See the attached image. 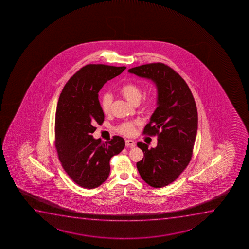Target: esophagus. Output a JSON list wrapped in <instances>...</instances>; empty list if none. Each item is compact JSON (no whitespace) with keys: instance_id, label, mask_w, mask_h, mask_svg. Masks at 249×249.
<instances>
[{"instance_id":"obj_1","label":"esophagus","mask_w":249,"mask_h":249,"mask_svg":"<svg viewBox=\"0 0 249 249\" xmlns=\"http://www.w3.org/2000/svg\"><path fill=\"white\" fill-rule=\"evenodd\" d=\"M126 146L127 147H134L136 146V143H135V142L133 140H130V139H126Z\"/></svg>"}]
</instances>
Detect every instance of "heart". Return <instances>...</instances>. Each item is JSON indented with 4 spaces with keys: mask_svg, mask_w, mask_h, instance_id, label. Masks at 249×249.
<instances>
[{
    "mask_svg": "<svg viewBox=\"0 0 249 249\" xmlns=\"http://www.w3.org/2000/svg\"><path fill=\"white\" fill-rule=\"evenodd\" d=\"M121 95L125 97L129 103L132 104H138L140 101L142 94V89L140 86L133 82H126L123 84L119 89ZM153 94H147L141 102L142 110H148L154 103ZM112 96L110 93L103 94V97L100 99L101 109L104 114H108L111 111ZM138 125V122H126L122 123L117 127V132L125 136H131L135 132V126Z\"/></svg>",
    "mask_w": 249,
    "mask_h": 249,
    "instance_id": "heart-1",
    "label": "heart"
}]
</instances>
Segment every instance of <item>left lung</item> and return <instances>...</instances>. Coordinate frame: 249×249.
Instances as JSON below:
<instances>
[{"mask_svg": "<svg viewBox=\"0 0 249 249\" xmlns=\"http://www.w3.org/2000/svg\"><path fill=\"white\" fill-rule=\"evenodd\" d=\"M152 79L158 88V107L142 134L158 137V146L138 142L144 157L137 163L142 178L155 188L166 187L178 178L193 156L197 131L195 100L184 79L167 65L157 62L129 69Z\"/></svg>", "mask_w": 249, "mask_h": 249, "instance_id": "8db88e82", "label": "left lung"}]
</instances>
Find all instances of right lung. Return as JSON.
Wrapping results in <instances>:
<instances>
[{"mask_svg":"<svg viewBox=\"0 0 249 249\" xmlns=\"http://www.w3.org/2000/svg\"><path fill=\"white\" fill-rule=\"evenodd\" d=\"M126 67L88 64L68 80L59 97L55 118V147L71 179L87 189L99 187L108 178L110 160L119 154L125 141L113 136L103 142L92 137L104 122L98 92Z\"/></svg>","mask_w":249,"mask_h":249,"instance_id":"right-lung-1","label":"right lung"}]
</instances>
